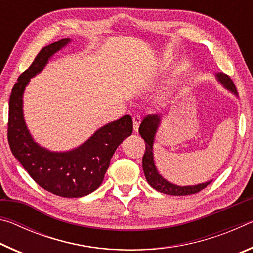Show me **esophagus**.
<instances>
[{
  "instance_id": "obj_1",
  "label": "esophagus",
  "mask_w": 253,
  "mask_h": 253,
  "mask_svg": "<svg viewBox=\"0 0 253 253\" xmlns=\"http://www.w3.org/2000/svg\"><path fill=\"white\" fill-rule=\"evenodd\" d=\"M140 122H142V117L138 116V115H136V116L132 117V126H134V130L135 131L138 130Z\"/></svg>"
}]
</instances>
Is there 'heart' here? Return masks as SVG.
Masks as SVG:
<instances>
[{
  "mask_svg": "<svg viewBox=\"0 0 253 253\" xmlns=\"http://www.w3.org/2000/svg\"><path fill=\"white\" fill-rule=\"evenodd\" d=\"M165 58H168V57H165ZM169 96V90H166V91H164V93H163V98H168Z\"/></svg>",
  "mask_w": 253,
  "mask_h": 253,
  "instance_id": "obj_1",
  "label": "heart"
}]
</instances>
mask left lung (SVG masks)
<instances>
[{
  "mask_svg": "<svg viewBox=\"0 0 253 253\" xmlns=\"http://www.w3.org/2000/svg\"><path fill=\"white\" fill-rule=\"evenodd\" d=\"M215 77L217 81H219L225 89H228V90L234 93L235 96H238L237 89H235L233 81L231 80L228 75L223 74V72H219V74L215 75ZM161 118L162 117L157 114L147 115V116L143 119L138 129L140 136H142V138L145 140V143H146V149H145V154L143 156V169L145 177H146L149 185L153 188H155L156 191L161 192V193L169 195H190L198 193V192L202 191L203 188L207 187L212 181L198 184V185L178 186L169 181H166V179L158 173L155 163H154L153 145L158 126H160L161 124Z\"/></svg>",
  "mask_w": 253,
  "mask_h": 253,
  "instance_id": "8db88e82",
  "label": "left lung"
}]
</instances>
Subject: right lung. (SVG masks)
I'll list each match as a JSON object with an SVG mask.
<instances>
[{
  "instance_id": "1",
  "label": "right lung",
  "mask_w": 253,
  "mask_h": 253,
  "mask_svg": "<svg viewBox=\"0 0 253 253\" xmlns=\"http://www.w3.org/2000/svg\"><path fill=\"white\" fill-rule=\"evenodd\" d=\"M70 41L65 38L44 46L20 75L8 102L7 140L14 157L42 188L62 198H81L100 186L115 151L131 135L132 119L125 115L106 124L87 142L69 152H51L34 142L23 117L24 89L50 58Z\"/></svg>"
}]
</instances>
